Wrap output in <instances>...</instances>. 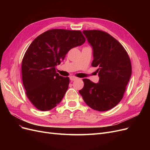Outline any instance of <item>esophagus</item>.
Wrapping results in <instances>:
<instances>
[{"label":"esophagus","instance_id":"esophagus-1","mask_svg":"<svg viewBox=\"0 0 150 150\" xmlns=\"http://www.w3.org/2000/svg\"><path fill=\"white\" fill-rule=\"evenodd\" d=\"M78 79V78H77V77H75V76H70V80L71 81H74V80H76V79Z\"/></svg>","mask_w":150,"mask_h":150}]
</instances>
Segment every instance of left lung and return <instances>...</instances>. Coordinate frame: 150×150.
I'll return each instance as SVG.
<instances>
[{"label":"left lung","instance_id":"1","mask_svg":"<svg viewBox=\"0 0 150 150\" xmlns=\"http://www.w3.org/2000/svg\"><path fill=\"white\" fill-rule=\"evenodd\" d=\"M83 33L93 49V67H97L99 83L83 79L79 90L84 102L94 110L106 111L123 98L132 67L128 52L120 42L106 32L84 30Z\"/></svg>","mask_w":150,"mask_h":150}]
</instances>
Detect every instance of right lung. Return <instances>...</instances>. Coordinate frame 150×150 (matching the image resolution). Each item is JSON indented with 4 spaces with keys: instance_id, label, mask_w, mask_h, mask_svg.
<instances>
[{
    "instance_id": "add662e5",
    "label": "right lung",
    "mask_w": 150,
    "mask_h": 150,
    "mask_svg": "<svg viewBox=\"0 0 150 150\" xmlns=\"http://www.w3.org/2000/svg\"><path fill=\"white\" fill-rule=\"evenodd\" d=\"M85 41L80 30L53 29L30 44L22 61V79L27 97L38 110L49 111L61 101L69 78L59 76L56 67L70 49Z\"/></svg>"
}]
</instances>
